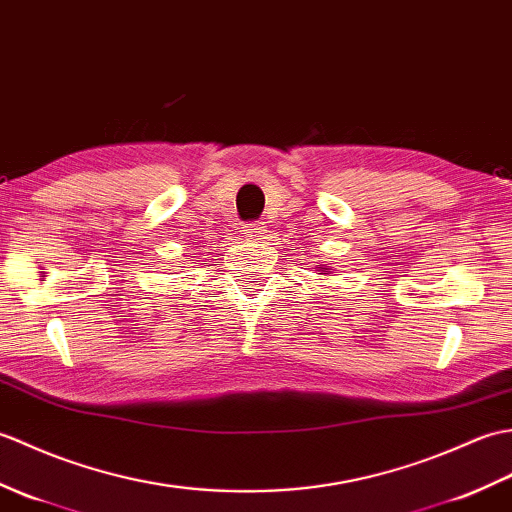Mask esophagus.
Returning a JSON list of instances; mask_svg holds the SVG:
<instances>
[{"label":"esophagus","mask_w":512,"mask_h":512,"mask_svg":"<svg viewBox=\"0 0 512 512\" xmlns=\"http://www.w3.org/2000/svg\"><path fill=\"white\" fill-rule=\"evenodd\" d=\"M243 234L249 241H263L267 238V225L263 221H254V223H245Z\"/></svg>","instance_id":"obj_1"}]
</instances>
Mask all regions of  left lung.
<instances>
[{
    "label": "left lung",
    "mask_w": 512,
    "mask_h": 512,
    "mask_svg": "<svg viewBox=\"0 0 512 512\" xmlns=\"http://www.w3.org/2000/svg\"><path fill=\"white\" fill-rule=\"evenodd\" d=\"M317 271H326V267H320V265H317Z\"/></svg>",
    "instance_id": "8db88e82"
}]
</instances>
